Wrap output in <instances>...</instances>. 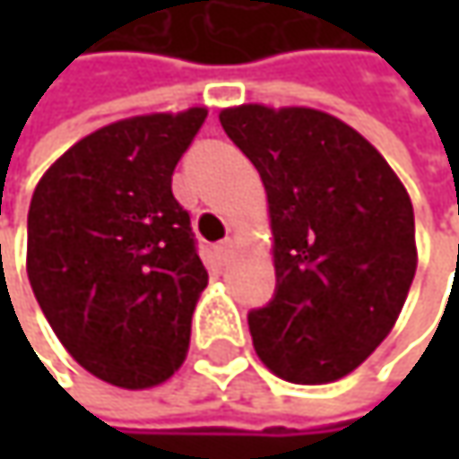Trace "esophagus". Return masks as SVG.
I'll return each mask as SVG.
<instances>
[{
  "label": "esophagus",
  "mask_w": 459,
  "mask_h": 459,
  "mask_svg": "<svg viewBox=\"0 0 459 459\" xmlns=\"http://www.w3.org/2000/svg\"><path fill=\"white\" fill-rule=\"evenodd\" d=\"M232 253H235V239L227 238L214 245V255H217V260H220V263H227V260L232 257Z\"/></svg>",
  "instance_id": "34e87169"
}]
</instances>
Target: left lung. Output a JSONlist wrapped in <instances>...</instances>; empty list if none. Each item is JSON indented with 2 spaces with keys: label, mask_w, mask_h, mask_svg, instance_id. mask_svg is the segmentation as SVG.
Segmentation results:
<instances>
[{
  "label": "left lung",
  "mask_w": 459,
  "mask_h": 459,
  "mask_svg": "<svg viewBox=\"0 0 459 459\" xmlns=\"http://www.w3.org/2000/svg\"><path fill=\"white\" fill-rule=\"evenodd\" d=\"M220 122L268 194L275 296L247 316L257 358L299 385L344 378L388 337L411 289L409 191L358 130L319 109L239 104Z\"/></svg>",
  "instance_id": "8db88e82"
}]
</instances>
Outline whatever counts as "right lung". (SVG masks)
Masks as SVG:
<instances>
[{"label": "right lung", "mask_w": 459, "mask_h": 459, "mask_svg": "<svg viewBox=\"0 0 459 459\" xmlns=\"http://www.w3.org/2000/svg\"><path fill=\"white\" fill-rule=\"evenodd\" d=\"M206 107L117 119L48 168L27 212V278L68 355L117 388L166 383L209 283L170 176Z\"/></svg>", "instance_id": "right-lung-1"}]
</instances>
